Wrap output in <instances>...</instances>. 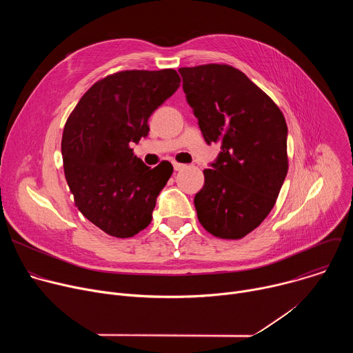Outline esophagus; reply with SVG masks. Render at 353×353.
I'll use <instances>...</instances> for the list:
<instances>
[{"instance_id":"34e87169","label":"esophagus","mask_w":353,"mask_h":353,"mask_svg":"<svg viewBox=\"0 0 353 353\" xmlns=\"http://www.w3.org/2000/svg\"><path fill=\"white\" fill-rule=\"evenodd\" d=\"M173 168H174V170H176V172H179V170L184 169V168H185V165H183V163H177V162H173Z\"/></svg>"}]
</instances>
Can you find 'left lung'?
I'll list each match as a JSON object with an SVG mask.
<instances>
[{"label": "left lung", "mask_w": 353, "mask_h": 353, "mask_svg": "<svg viewBox=\"0 0 353 353\" xmlns=\"http://www.w3.org/2000/svg\"><path fill=\"white\" fill-rule=\"evenodd\" d=\"M187 103L208 145L221 143L194 196L199 223L221 239H241L275 205L288 173L285 117L241 71L225 64L179 70Z\"/></svg>", "instance_id": "obj_1"}]
</instances>
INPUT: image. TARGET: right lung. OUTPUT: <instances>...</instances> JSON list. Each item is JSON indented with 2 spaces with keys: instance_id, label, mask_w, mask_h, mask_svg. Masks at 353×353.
Wrapping results in <instances>:
<instances>
[{
  "instance_id": "right-lung-1",
  "label": "right lung",
  "mask_w": 353,
  "mask_h": 353,
  "mask_svg": "<svg viewBox=\"0 0 353 353\" xmlns=\"http://www.w3.org/2000/svg\"><path fill=\"white\" fill-rule=\"evenodd\" d=\"M179 86L174 70L116 72L97 81L65 123L61 154L75 205L110 236L132 237L152 221L173 166L148 168L131 143L148 135V119Z\"/></svg>"
}]
</instances>
